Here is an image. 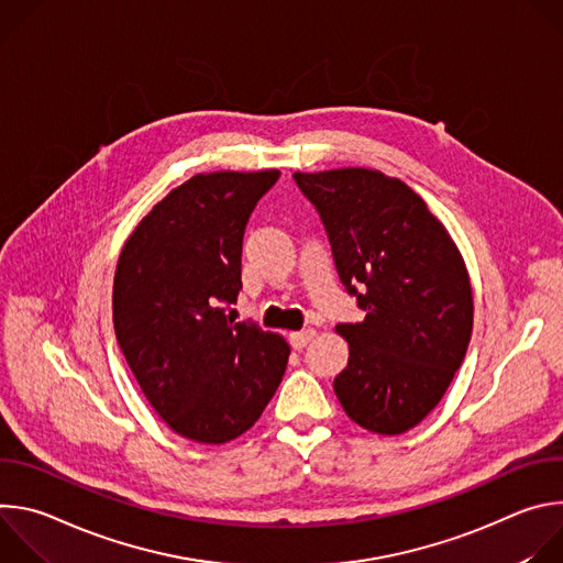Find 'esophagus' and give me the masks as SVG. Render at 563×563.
I'll list each match as a JSON object with an SVG mask.
<instances>
[{"mask_svg":"<svg viewBox=\"0 0 563 563\" xmlns=\"http://www.w3.org/2000/svg\"><path fill=\"white\" fill-rule=\"evenodd\" d=\"M316 332L313 330H302V332H291L289 334V343L294 350H302L305 345H309L313 341Z\"/></svg>","mask_w":563,"mask_h":563,"instance_id":"obj_1","label":"esophagus"}]
</instances>
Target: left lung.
I'll return each mask as SVG.
<instances>
[{
	"label": "left lung",
	"mask_w": 563,
	"mask_h": 563,
	"mask_svg": "<svg viewBox=\"0 0 563 563\" xmlns=\"http://www.w3.org/2000/svg\"><path fill=\"white\" fill-rule=\"evenodd\" d=\"M294 180L365 311L361 323L336 325L350 358L334 391L361 428L404 434L437 408L465 358L474 305L463 256L404 180L363 167L296 172Z\"/></svg>",
	"instance_id": "obj_1"
}]
</instances>
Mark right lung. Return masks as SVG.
<instances>
[{
	"label": "right lung",
	"instance_id": "1",
	"mask_svg": "<svg viewBox=\"0 0 563 563\" xmlns=\"http://www.w3.org/2000/svg\"><path fill=\"white\" fill-rule=\"evenodd\" d=\"M280 172L198 174L133 229L113 280V328L151 408L180 437L227 443L278 389L289 345L224 307L243 289L240 256L256 202Z\"/></svg>",
	"mask_w": 563,
	"mask_h": 563
}]
</instances>
